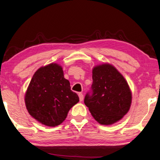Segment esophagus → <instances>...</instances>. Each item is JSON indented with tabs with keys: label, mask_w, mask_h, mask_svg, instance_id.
Segmentation results:
<instances>
[{
	"label": "esophagus",
	"mask_w": 160,
	"mask_h": 160,
	"mask_svg": "<svg viewBox=\"0 0 160 160\" xmlns=\"http://www.w3.org/2000/svg\"><path fill=\"white\" fill-rule=\"evenodd\" d=\"M78 96H79L80 101H83V98H84V96H83L82 93H78Z\"/></svg>",
	"instance_id": "obj_1"
}]
</instances>
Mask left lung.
Returning <instances> with one entry per match:
<instances>
[{
    "mask_svg": "<svg viewBox=\"0 0 160 160\" xmlns=\"http://www.w3.org/2000/svg\"><path fill=\"white\" fill-rule=\"evenodd\" d=\"M92 94L87 93L84 104L100 124L112 125L120 121L130 108L132 92L119 71L108 63L92 70Z\"/></svg>",
    "mask_w": 160,
    "mask_h": 160,
    "instance_id": "8db88e82",
    "label": "left lung"
}]
</instances>
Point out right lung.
<instances>
[{"instance_id":"add662e5","label":"right lung","mask_w":160,"mask_h":160,"mask_svg":"<svg viewBox=\"0 0 160 160\" xmlns=\"http://www.w3.org/2000/svg\"><path fill=\"white\" fill-rule=\"evenodd\" d=\"M79 102L62 67L51 63L40 67L33 75L25 94V103L31 117L46 126L60 125L68 111Z\"/></svg>"}]
</instances>
